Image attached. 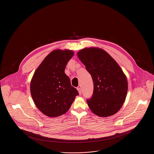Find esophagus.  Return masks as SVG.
I'll return each mask as SVG.
<instances>
[{"label": "esophagus", "instance_id": "1", "mask_svg": "<svg viewBox=\"0 0 154 154\" xmlns=\"http://www.w3.org/2000/svg\"><path fill=\"white\" fill-rule=\"evenodd\" d=\"M77 91H78V92H79V95H81V89L80 88H77Z\"/></svg>", "mask_w": 154, "mask_h": 154}]
</instances>
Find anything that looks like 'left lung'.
I'll return each mask as SVG.
<instances>
[{
	"label": "left lung",
	"mask_w": 154,
	"mask_h": 154,
	"mask_svg": "<svg viewBox=\"0 0 154 154\" xmlns=\"http://www.w3.org/2000/svg\"><path fill=\"white\" fill-rule=\"evenodd\" d=\"M77 55L94 82L93 95L87 100L89 109L100 117L114 115L122 107L128 92V80L122 69L100 48H85Z\"/></svg>",
	"instance_id": "8db88e82"
}]
</instances>
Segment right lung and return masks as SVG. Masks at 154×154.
Here are the masks:
<instances>
[{"instance_id": "add662e5", "label": "right lung", "mask_w": 154, "mask_h": 154, "mask_svg": "<svg viewBox=\"0 0 154 154\" xmlns=\"http://www.w3.org/2000/svg\"><path fill=\"white\" fill-rule=\"evenodd\" d=\"M73 55L74 52L69 50L51 52L37 68L30 81L33 102L37 108L49 117L65 114L79 95L65 73L66 65Z\"/></svg>"}]
</instances>
